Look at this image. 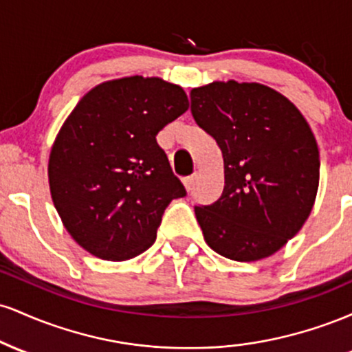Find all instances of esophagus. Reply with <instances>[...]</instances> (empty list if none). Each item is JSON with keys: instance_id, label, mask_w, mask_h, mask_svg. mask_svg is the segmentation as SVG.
<instances>
[{"instance_id": "1", "label": "esophagus", "mask_w": 352, "mask_h": 352, "mask_svg": "<svg viewBox=\"0 0 352 352\" xmlns=\"http://www.w3.org/2000/svg\"><path fill=\"white\" fill-rule=\"evenodd\" d=\"M193 185H195V175H190V177H185L184 179V187L187 192L193 188Z\"/></svg>"}]
</instances>
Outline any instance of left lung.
<instances>
[{
    "instance_id": "left-lung-1",
    "label": "left lung",
    "mask_w": 352,
    "mask_h": 352,
    "mask_svg": "<svg viewBox=\"0 0 352 352\" xmlns=\"http://www.w3.org/2000/svg\"><path fill=\"white\" fill-rule=\"evenodd\" d=\"M193 119L223 153L225 187L195 207L213 252L235 261L272 256L308 220L319 187V151L308 120L260 82L213 80L190 91Z\"/></svg>"
}]
</instances>
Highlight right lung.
I'll return each mask as SVG.
<instances>
[{"instance_id": "add662e5", "label": "right lung", "mask_w": 352, "mask_h": 352, "mask_svg": "<svg viewBox=\"0 0 352 352\" xmlns=\"http://www.w3.org/2000/svg\"><path fill=\"white\" fill-rule=\"evenodd\" d=\"M187 109L177 84L129 76L92 87L60 125L47 164L51 199L86 252L125 261L153 245L167 205L185 195L155 135Z\"/></svg>"}]
</instances>
